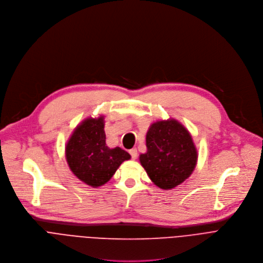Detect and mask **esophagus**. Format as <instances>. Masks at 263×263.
I'll use <instances>...</instances> for the list:
<instances>
[{
  "label": "esophagus",
  "instance_id": "obj_1",
  "mask_svg": "<svg viewBox=\"0 0 263 263\" xmlns=\"http://www.w3.org/2000/svg\"><path fill=\"white\" fill-rule=\"evenodd\" d=\"M129 153H130V155H132V157H133L134 160H136L137 157H138V150H137V148L130 149V150H129Z\"/></svg>",
  "mask_w": 263,
  "mask_h": 263
}]
</instances>
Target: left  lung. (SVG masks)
<instances>
[{
	"mask_svg": "<svg viewBox=\"0 0 263 263\" xmlns=\"http://www.w3.org/2000/svg\"><path fill=\"white\" fill-rule=\"evenodd\" d=\"M147 151L140 163L151 181L160 189L171 190L187 179L198 160L190 132L177 120L152 123L146 134Z\"/></svg>",
	"mask_w": 263,
	"mask_h": 263,
	"instance_id": "1",
	"label": "left lung"
}]
</instances>
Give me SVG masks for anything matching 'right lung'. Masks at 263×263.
Masks as SVG:
<instances>
[{"label":"right lung","mask_w":263,"mask_h":263,"mask_svg":"<svg viewBox=\"0 0 263 263\" xmlns=\"http://www.w3.org/2000/svg\"><path fill=\"white\" fill-rule=\"evenodd\" d=\"M65 156L71 172L92 187L107 183L119 166L130 159L120 147L107 146L104 116L87 118L74 128L66 143Z\"/></svg>","instance_id":"right-lung-1"}]
</instances>
